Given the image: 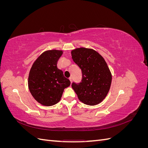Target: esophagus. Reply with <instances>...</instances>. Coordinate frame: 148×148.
I'll list each match as a JSON object with an SVG mask.
<instances>
[{"label":"esophagus","instance_id":"1","mask_svg":"<svg viewBox=\"0 0 148 148\" xmlns=\"http://www.w3.org/2000/svg\"><path fill=\"white\" fill-rule=\"evenodd\" d=\"M69 79H70V82H71V83L72 82V77H70L69 78Z\"/></svg>","mask_w":148,"mask_h":148}]
</instances>
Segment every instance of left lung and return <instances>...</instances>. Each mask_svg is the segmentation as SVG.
<instances>
[{"instance_id":"1","label":"left lung","mask_w":148,"mask_h":148,"mask_svg":"<svg viewBox=\"0 0 148 148\" xmlns=\"http://www.w3.org/2000/svg\"><path fill=\"white\" fill-rule=\"evenodd\" d=\"M71 56L82 73L81 82H73L71 87L84 104H98L107 96L112 82L110 71L104 58L93 49L84 47L73 50Z\"/></svg>"}]
</instances>
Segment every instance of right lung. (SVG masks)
<instances>
[{"label": "right lung", "instance_id": "obj_1", "mask_svg": "<svg viewBox=\"0 0 148 148\" xmlns=\"http://www.w3.org/2000/svg\"><path fill=\"white\" fill-rule=\"evenodd\" d=\"M62 51L43 52L34 62L28 77L29 91L42 105L50 106L59 102L64 89L70 85V80L57 68Z\"/></svg>", "mask_w": 148, "mask_h": 148}]
</instances>
